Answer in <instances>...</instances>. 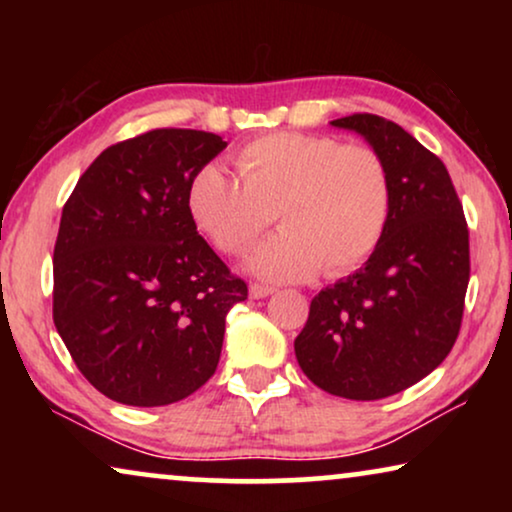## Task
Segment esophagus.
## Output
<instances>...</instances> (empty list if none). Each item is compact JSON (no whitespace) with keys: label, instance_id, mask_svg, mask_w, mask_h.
<instances>
[{"label":"esophagus","instance_id":"esophagus-1","mask_svg":"<svg viewBox=\"0 0 512 512\" xmlns=\"http://www.w3.org/2000/svg\"><path fill=\"white\" fill-rule=\"evenodd\" d=\"M275 293V286H265V284H249V296L251 298H268Z\"/></svg>","mask_w":512,"mask_h":512}]
</instances>
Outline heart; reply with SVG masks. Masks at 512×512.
Segmentation results:
<instances>
[{"label":"heart","mask_w":512,"mask_h":512,"mask_svg":"<svg viewBox=\"0 0 512 512\" xmlns=\"http://www.w3.org/2000/svg\"><path fill=\"white\" fill-rule=\"evenodd\" d=\"M240 181L202 165L186 188L195 228L223 254H240L277 219L282 230L247 258L251 275L305 282L324 268H359L380 244L391 212V174L368 144L305 132H272L235 156Z\"/></svg>","instance_id":"heart-1"}]
</instances>
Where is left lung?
I'll return each mask as SVG.
<instances>
[{
  "label": "left lung",
  "mask_w": 512,
  "mask_h": 512,
  "mask_svg": "<svg viewBox=\"0 0 512 512\" xmlns=\"http://www.w3.org/2000/svg\"><path fill=\"white\" fill-rule=\"evenodd\" d=\"M331 125L359 132L384 158L391 212L366 265L312 298L293 347L319 389L377 401L417 384L450 354L471 275L468 228L443 160L401 125L375 114Z\"/></svg>",
  "instance_id": "8db88e82"
}]
</instances>
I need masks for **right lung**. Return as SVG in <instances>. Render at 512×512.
Segmentation results:
<instances>
[{
  "mask_svg": "<svg viewBox=\"0 0 512 512\" xmlns=\"http://www.w3.org/2000/svg\"><path fill=\"white\" fill-rule=\"evenodd\" d=\"M219 135L160 128L104 149L62 207L53 321L83 377L111 401L170 405L219 366L226 314L247 284L198 235L188 181Z\"/></svg>",
  "mask_w": 512,
  "mask_h": 512,
  "instance_id": "right-lung-1",
  "label": "right lung"
}]
</instances>
